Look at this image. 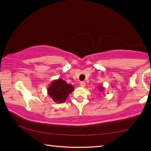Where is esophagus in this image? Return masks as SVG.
Returning <instances> with one entry per match:
<instances>
[{
  "label": "esophagus",
  "mask_w": 151,
  "mask_h": 151,
  "mask_svg": "<svg viewBox=\"0 0 151 151\" xmlns=\"http://www.w3.org/2000/svg\"><path fill=\"white\" fill-rule=\"evenodd\" d=\"M80 86H81V87H84V86H86V83L84 82V81H81Z\"/></svg>",
  "instance_id": "34e87169"
}]
</instances>
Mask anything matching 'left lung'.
I'll use <instances>...</instances> for the list:
<instances>
[{"label":"left lung","mask_w":151,"mask_h":151,"mask_svg":"<svg viewBox=\"0 0 151 151\" xmlns=\"http://www.w3.org/2000/svg\"><path fill=\"white\" fill-rule=\"evenodd\" d=\"M98 89H99V91H100V92H102V91L104 90V88L103 86H99Z\"/></svg>","instance_id":"8db88e82"}]
</instances>
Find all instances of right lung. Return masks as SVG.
<instances>
[{
  "instance_id": "add662e5",
  "label": "right lung",
  "mask_w": 151,
  "mask_h": 151,
  "mask_svg": "<svg viewBox=\"0 0 151 151\" xmlns=\"http://www.w3.org/2000/svg\"><path fill=\"white\" fill-rule=\"evenodd\" d=\"M73 90V86L68 84L62 79H58L53 81L49 85L47 88V93L55 102L63 103Z\"/></svg>"
}]
</instances>
